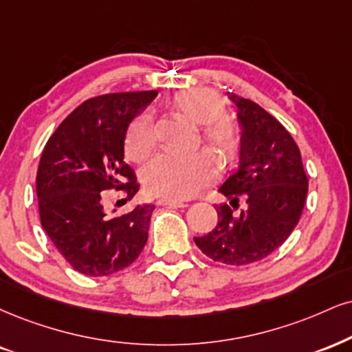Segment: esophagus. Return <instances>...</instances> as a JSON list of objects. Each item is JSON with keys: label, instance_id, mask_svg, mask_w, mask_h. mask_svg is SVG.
Here are the masks:
<instances>
[{"label": "esophagus", "instance_id": "34e87169", "mask_svg": "<svg viewBox=\"0 0 352 352\" xmlns=\"http://www.w3.org/2000/svg\"><path fill=\"white\" fill-rule=\"evenodd\" d=\"M160 206H168V207H186L188 204L179 202V201H171V199H160Z\"/></svg>", "mask_w": 352, "mask_h": 352}]
</instances>
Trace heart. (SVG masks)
<instances>
[{
    "instance_id": "heart-1",
    "label": "heart",
    "mask_w": 352,
    "mask_h": 352,
    "mask_svg": "<svg viewBox=\"0 0 352 352\" xmlns=\"http://www.w3.org/2000/svg\"><path fill=\"white\" fill-rule=\"evenodd\" d=\"M171 109L177 116L201 125L202 142L230 162L241 146V130L235 120L225 116V99L207 88L184 89L171 99ZM156 146V130L148 112L137 116L125 133V156L138 163L148 158ZM217 177V164L206 151L192 156L160 155L143 171V184L156 197L183 201L192 197Z\"/></svg>"
}]
</instances>
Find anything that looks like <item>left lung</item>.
Masks as SVG:
<instances>
[{"label":"left lung","mask_w":352,"mask_h":352,"mask_svg":"<svg viewBox=\"0 0 352 352\" xmlns=\"http://www.w3.org/2000/svg\"><path fill=\"white\" fill-rule=\"evenodd\" d=\"M238 107L241 155L240 169L219 190L233 209L240 199V215L232 207H217L219 222L194 241L204 254L228 266L261 261L287 240L300 219L309 192V177L296 140L274 116L251 99L230 94Z\"/></svg>","instance_id":"left-lung-1"}]
</instances>
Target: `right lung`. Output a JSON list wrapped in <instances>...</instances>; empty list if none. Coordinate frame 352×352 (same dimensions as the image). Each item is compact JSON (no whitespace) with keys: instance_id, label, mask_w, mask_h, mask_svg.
<instances>
[{"instance_id":"1","label":"right lung","mask_w":352,"mask_h":352,"mask_svg":"<svg viewBox=\"0 0 352 352\" xmlns=\"http://www.w3.org/2000/svg\"><path fill=\"white\" fill-rule=\"evenodd\" d=\"M158 91L111 93L76 107L49 138L37 169L41 223L65 261L81 274L101 277L129 267L148 240L153 206L107 217L106 190L137 194L135 173L124 162L130 120Z\"/></svg>"}]
</instances>
